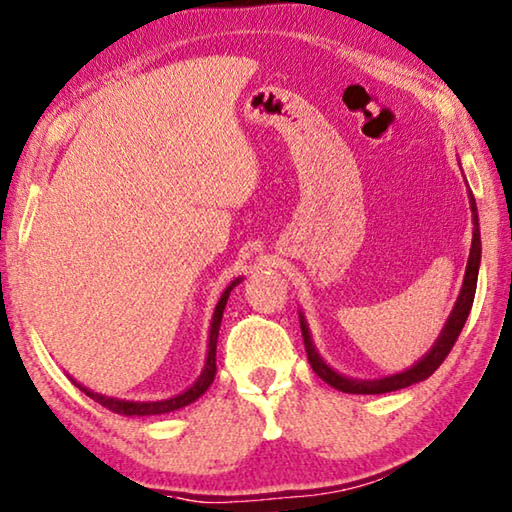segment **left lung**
I'll return each instance as SVG.
<instances>
[{"instance_id":"obj_1","label":"left lung","mask_w":512,"mask_h":512,"mask_svg":"<svg viewBox=\"0 0 512 512\" xmlns=\"http://www.w3.org/2000/svg\"><path fill=\"white\" fill-rule=\"evenodd\" d=\"M470 209H472L474 233H472V249H470L468 267H465L463 288H461L459 299H456V306L452 310L450 319H447L441 337H438V342L432 346V351H429L418 364L411 366V369L402 371L398 375H389V378H382V380H351V378H344V375L335 373L324 360H321L319 353L315 351V346H312L306 321H303V317H301V335H303V344H306L308 362L312 366V371H315L321 380L328 382L330 387H335L337 391L364 393V396H371V393H389V391L411 387V384H416V382H423L445 362V357L450 355V351L456 344V339H459V335H461L465 321H468V315L472 310V301H474V292H477V276H479V263H481V233H479L477 204H474L472 193H470Z\"/></svg>"}]
</instances>
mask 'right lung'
<instances>
[{"label":"right lung","mask_w":512,"mask_h":512,"mask_svg":"<svg viewBox=\"0 0 512 512\" xmlns=\"http://www.w3.org/2000/svg\"><path fill=\"white\" fill-rule=\"evenodd\" d=\"M240 283L238 279L233 281L227 290H224L222 299L218 301V306H215L213 312V321H211V335H209V355H206V364H204V371L197 382L193 384L191 389H186L184 393H179L175 398H168V400H159V402H130V400H116V398H105L101 393H94L85 389L83 384H78L76 380H71L76 384L80 391H85L89 398L96 400L98 405H103L105 409L114 411V414H123V416H155V414H168V411H175V409H182L186 405H191L197 398L202 396V393L211 387V382L215 378V346H218V330H220V321H222V312L224 306H227V299H229V292L233 290V285Z\"/></svg>","instance_id":"1"}]
</instances>
